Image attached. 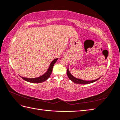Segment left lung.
I'll list each match as a JSON object with an SVG mask.
<instances>
[{
  "mask_svg": "<svg viewBox=\"0 0 120 120\" xmlns=\"http://www.w3.org/2000/svg\"><path fill=\"white\" fill-rule=\"evenodd\" d=\"M67 73V75H68V77H69V79H70V80L72 81V82H73L74 83H76V84H88L92 83H93V82L97 81V80H98V79H100V78H99V79H94V80H92V81H85V80H83V79H77V78H76V77H75L74 76H73L71 74V73H70L69 71V68H68Z\"/></svg>",
  "mask_w": 120,
  "mask_h": 120,
  "instance_id": "8db88e82",
  "label": "left lung"
}]
</instances>
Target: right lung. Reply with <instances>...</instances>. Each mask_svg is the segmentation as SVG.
<instances>
[{"instance_id": "obj_1", "label": "right lung", "mask_w": 120, "mask_h": 120, "mask_svg": "<svg viewBox=\"0 0 120 120\" xmlns=\"http://www.w3.org/2000/svg\"><path fill=\"white\" fill-rule=\"evenodd\" d=\"M58 58L55 59H54L52 61H51L47 71V72L45 73H44L43 75H42L41 76L35 77V78H32V79L26 78V77H23L21 76H20L22 77V78L24 79V80L27 81V82H30V83H42V82L46 81L47 79L49 77H50L51 73H52L53 65L55 64V63L58 60Z\"/></svg>"}]
</instances>
